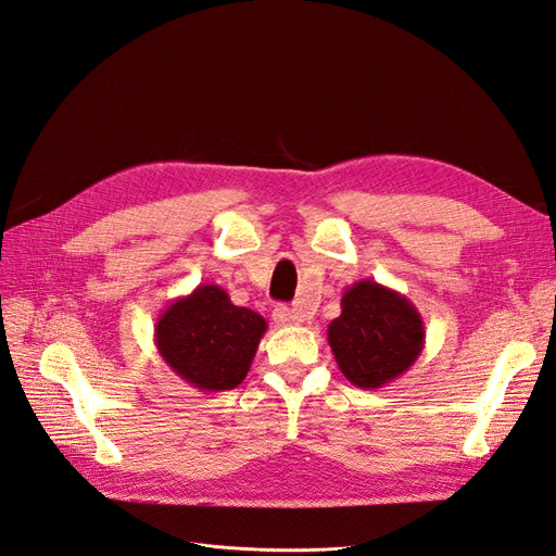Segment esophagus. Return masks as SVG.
Instances as JSON below:
<instances>
[{
    "instance_id": "obj_1",
    "label": "esophagus",
    "mask_w": 556,
    "mask_h": 556,
    "mask_svg": "<svg viewBox=\"0 0 556 556\" xmlns=\"http://www.w3.org/2000/svg\"><path fill=\"white\" fill-rule=\"evenodd\" d=\"M306 319V315L301 311H294V308H288V306H278L274 311V323L278 327H294V325H301Z\"/></svg>"
}]
</instances>
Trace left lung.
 Segmentation results:
<instances>
[{"label":"left lung","instance_id":"left-lung-1","mask_svg":"<svg viewBox=\"0 0 556 556\" xmlns=\"http://www.w3.org/2000/svg\"><path fill=\"white\" fill-rule=\"evenodd\" d=\"M425 319L408 296L376 280L343 292L341 315L327 327V341L341 374L362 390L396 380L422 355Z\"/></svg>","mask_w":556,"mask_h":556}]
</instances>
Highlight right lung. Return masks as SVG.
I'll list each match as a JSON object with an SVG mask.
<instances>
[{
    "label": "right lung",
    "instance_id": "1",
    "mask_svg": "<svg viewBox=\"0 0 556 556\" xmlns=\"http://www.w3.org/2000/svg\"><path fill=\"white\" fill-rule=\"evenodd\" d=\"M266 327L260 313L233 306L220 285H197L162 311L155 345L166 366L199 392H227L248 376Z\"/></svg>",
    "mask_w": 556,
    "mask_h": 556
}]
</instances>
